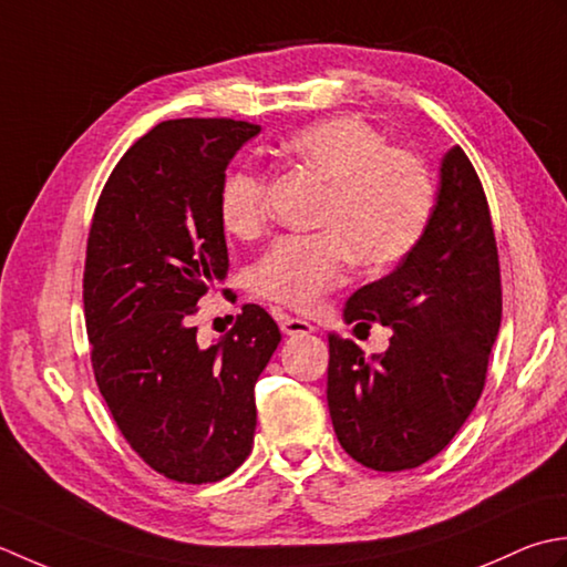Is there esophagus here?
Returning a JSON list of instances; mask_svg holds the SVG:
<instances>
[{
    "label": "esophagus",
    "mask_w": 567,
    "mask_h": 567,
    "mask_svg": "<svg viewBox=\"0 0 567 567\" xmlns=\"http://www.w3.org/2000/svg\"><path fill=\"white\" fill-rule=\"evenodd\" d=\"M279 326H281V332L291 334V338H293V334H308V332L316 330L308 320L293 318V316H279Z\"/></svg>",
    "instance_id": "1"
}]
</instances>
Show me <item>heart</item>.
Masks as SVG:
<instances>
[{
  "instance_id": "obj_1",
  "label": "heart",
  "mask_w": 567,
  "mask_h": 567,
  "mask_svg": "<svg viewBox=\"0 0 567 567\" xmlns=\"http://www.w3.org/2000/svg\"><path fill=\"white\" fill-rule=\"evenodd\" d=\"M296 166L328 183L316 225L322 233L281 237L251 269V291L308 310L348 279L350 264L381 271L415 249L429 229L435 181L409 148L389 146L374 124L354 114L318 120L284 142ZM269 217L267 181L239 168L219 188V219L229 235L257 237Z\"/></svg>"
}]
</instances>
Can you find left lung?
Instances as JSON below:
<instances>
[{
  "label": "left lung",
  "instance_id": "obj_1",
  "mask_svg": "<svg viewBox=\"0 0 567 567\" xmlns=\"http://www.w3.org/2000/svg\"><path fill=\"white\" fill-rule=\"evenodd\" d=\"M344 320H379L394 334L372 360L352 340L328 334L334 435L344 453L377 472L423 465L477 406L502 322L487 195L460 146L443 156L423 239L389 276L350 296Z\"/></svg>",
  "mask_w": 567,
  "mask_h": 567
}]
</instances>
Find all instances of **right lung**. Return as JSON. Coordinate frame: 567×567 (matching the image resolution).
Wrapping results in <instances>:
<instances>
[{
    "label": "right lung",
    "instance_id": "obj_1",
    "mask_svg": "<svg viewBox=\"0 0 567 567\" xmlns=\"http://www.w3.org/2000/svg\"><path fill=\"white\" fill-rule=\"evenodd\" d=\"M237 120H168L132 144L92 215L83 274L90 362L124 441L173 482H217L251 453L254 384L281 332L245 306L210 348L190 318L229 259L219 188L239 146Z\"/></svg>",
    "mask_w": 567,
    "mask_h": 567
}]
</instances>
